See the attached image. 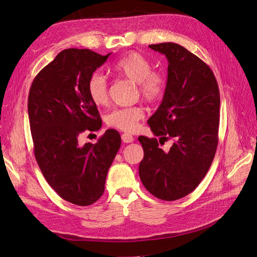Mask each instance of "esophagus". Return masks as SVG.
Wrapping results in <instances>:
<instances>
[{"label":"esophagus","instance_id":"obj_1","mask_svg":"<svg viewBox=\"0 0 257 257\" xmlns=\"http://www.w3.org/2000/svg\"><path fill=\"white\" fill-rule=\"evenodd\" d=\"M121 138H122L123 143H125V144H130V143H133V141H134V137H133L131 134H127V133L122 134Z\"/></svg>","mask_w":257,"mask_h":257}]
</instances>
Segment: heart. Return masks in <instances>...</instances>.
<instances>
[{
    "mask_svg": "<svg viewBox=\"0 0 257 257\" xmlns=\"http://www.w3.org/2000/svg\"><path fill=\"white\" fill-rule=\"evenodd\" d=\"M110 71L137 84L138 91L148 102H156L162 98L166 81L161 72L151 71V63L138 52H130L114 63ZM87 93L96 106H103L108 101L107 81L103 74L94 72L87 82ZM145 117V108L136 105L116 108L106 116L107 125L124 132H133Z\"/></svg>",
    "mask_w": 257,
    "mask_h": 257,
    "instance_id": "obj_1",
    "label": "heart"
}]
</instances>
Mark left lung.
<instances>
[{"mask_svg":"<svg viewBox=\"0 0 257 257\" xmlns=\"http://www.w3.org/2000/svg\"><path fill=\"white\" fill-rule=\"evenodd\" d=\"M168 59L163 101L148 123L156 138L139 136L144 159L139 176L146 189L164 201L179 200L198 187L218 146L220 93L210 68L178 43L149 46ZM174 145L165 153L162 141Z\"/></svg>","mask_w":257,"mask_h":257,"instance_id":"8db88e82","label":"left lung"}]
</instances>
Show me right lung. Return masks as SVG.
<instances>
[{"instance_id":"1","label":"right lung","mask_w":257,"mask_h":257,"mask_svg":"<svg viewBox=\"0 0 257 257\" xmlns=\"http://www.w3.org/2000/svg\"><path fill=\"white\" fill-rule=\"evenodd\" d=\"M107 55L88 49H66L34 78L29 118L35 158L60 198L78 206L91 205L104 192L109 167L121 146L116 130L96 144L78 145L86 130L99 131L100 113L87 93V82Z\"/></svg>"}]
</instances>
